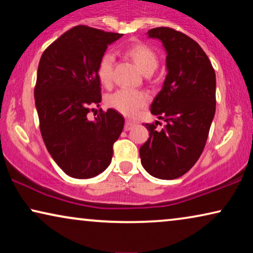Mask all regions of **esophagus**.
Here are the masks:
<instances>
[{
	"mask_svg": "<svg viewBox=\"0 0 253 253\" xmlns=\"http://www.w3.org/2000/svg\"><path fill=\"white\" fill-rule=\"evenodd\" d=\"M134 126H136V123H134L133 121L126 120V126H124V130H126V131H129V130L132 129V127H133Z\"/></svg>",
	"mask_w": 253,
	"mask_h": 253,
	"instance_id": "1",
	"label": "esophagus"
}]
</instances>
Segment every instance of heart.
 I'll return each mask as SVG.
<instances>
[{
  "label": "heart",
  "instance_id": "obj_1",
  "mask_svg": "<svg viewBox=\"0 0 253 253\" xmlns=\"http://www.w3.org/2000/svg\"><path fill=\"white\" fill-rule=\"evenodd\" d=\"M126 55L134 62L143 74L153 72L158 67V56L150 47L145 44H132L126 49ZM114 55L105 53L100 58L98 64V77L103 85H109L113 77ZM148 96L145 92L130 91V89H119L108 96V106L116 112L126 116H134L141 107L147 102Z\"/></svg>",
  "mask_w": 253,
  "mask_h": 253
}]
</instances>
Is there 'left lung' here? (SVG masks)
<instances>
[{"instance_id":"8db88e82","label":"left lung","mask_w":253,"mask_h":253,"mask_svg":"<svg viewBox=\"0 0 253 253\" xmlns=\"http://www.w3.org/2000/svg\"><path fill=\"white\" fill-rule=\"evenodd\" d=\"M147 37L160 40L167 55V76L151 105L166 126L158 131L145 123L150 138L139 148L140 161L153 177L174 179L193 167L205 147L215 114V72L202 47L185 34L157 27Z\"/></svg>"}]
</instances>
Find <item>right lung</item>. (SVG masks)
<instances>
[{"instance_id":"obj_1","label":"right lung","mask_w":253,"mask_h":253,"mask_svg":"<svg viewBox=\"0 0 253 253\" xmlns=\"http://www.w3.org/2000/svg\"><path fill=\"white\" fill-rule=\"evenodd\" d=\"M123 34L75 26L43 51L34 88L40 131L48 152L65 174L91 178L105 171L124 126L114 109L94 120L87 114L101 102L100 58Z\"/></svg>"}]
</instances>
